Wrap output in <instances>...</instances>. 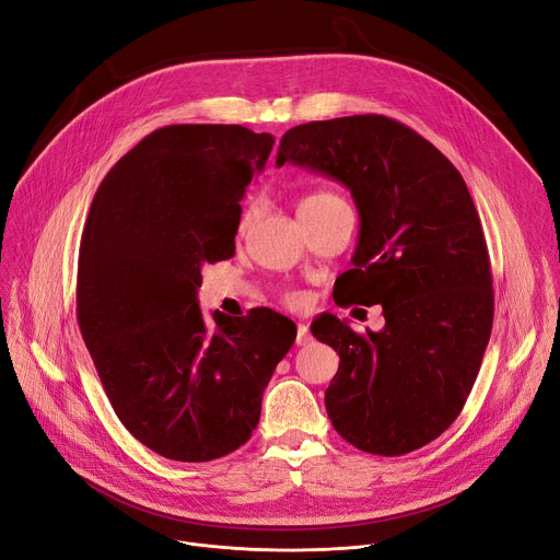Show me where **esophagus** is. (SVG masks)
<instances>
[{
    "instance_id": "1",
    "label": "esophagus",
    "mask_w": 560,
    "mask_h": 560,
    "mask_svg": "<svg viewBox=\"0 0 560 560\" xmlns=\"http://www.w3.org/2000/svg\"><path fill=\"white\" fill-rule=\"evenodd\" d=\"M311 340H313V336H311L308 327L300 323V325H298V338H295V343H298V346H308Z\"/></svg>"
}]
</instances>
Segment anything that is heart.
Returning a JSON list of instances; mask_svg holds the SVG:
<instances>
[{
  "mask_svg": "<svg viewBox=\"0 0 560 560\" xmlns=\"http://www.w3.org/2000/svg\"><path fill=\"white\" fill-rule=\"evenodd\" d=\"M331 201H338L336 194H331V191H313V194H308V197H304V199L300 201V210H298V212H306V210H313V208H320V206L331 203ZM247 220H249V214H245V222H247ZM293 302H295V298H293Z\"/></svg>",
  "mask_w": 560,
  "mask_h": 560,
  "instance_id": "b5f03b06",
  "label": "heart"
}]
</instances>
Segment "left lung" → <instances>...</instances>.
Here are the masks:
<instances>
[{"mask_svg":"<svg viewBox=\"0 0 560 560\" xmlns=\"http://www.w3.org/2000/svg\"><path fill=\"white\" fill-rule=\"evenodd\" d=\"M285 162L350 189L359 242L340 304H382L384 315L366 334L331 313L311 325L340 357L325 392L331 425L373 455L417 451L459 417L492 334L490 254L467 183L428 139L380 114L288 130Z\"/></svg>","mask_w":560,"mask_h":560,"instance_id":"8db88e82","label":"left lung"}]
</instances>
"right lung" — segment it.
<instances>
[{"label":"right lung","mask_w":560,"mask_h":560,"mask_svg":"<svg viewBox=\"0 0 560 560\" xmlns=\"http://www.w3.org/2000/svg\"><path fill=\"white\" fill-rule=\"evenodd\" d=\"M275 145L242 126H166L95 191L78 260V323L135 440L176 462L249 442L298 327L272 308H199L208 262L235 254L242 197Z\"/></svg>","instance_id":"add662e5"}]
</instances>
